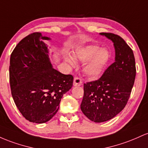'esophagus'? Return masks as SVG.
<instances>
[{
  "instance_id": "esophagus-1",
  "label": "esophagus",
  "mask_w": 148,
  "mask_h": 148,
  "mask_svg": "<svg viewBox=\"0 0 148 148\" xmlns=\"http://www.w3.org/2000/svg\"><path fill=\"white\" fill-rule=\"evenodd\" d=\"M82 80H81L80 78H79V77H75L74 78V80H73V85L74 86H80L82 85Z\"/></svg>"
}]
</instances>
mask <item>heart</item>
<instances>
[{"label": "heart", "instance_id": "obj_1", "mask_svg": "<svg viewBox=\"0 0 148 148\" xmlns=\"http://www.w3.org/2000/svg\"><path fill=\"white\" fill-rule=\"evenodd\" d=\"M75 58L82 62L84 73L92 79L99 77L104 72L109 62L111 54L106 48H101L98 45H89L78 49L75 53ZM64 59L71 66H75L76 61L70 54L64 55Z\"/></svg>", "mask_w": 148, "mask_h": 148}]
</instances>
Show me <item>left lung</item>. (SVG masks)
<instances>
[{
    "label": "left lung",
    "mask_w": 148,
    "mask_h": 148,
    "mask_svg": "<svg viewBox=\"0 0 148 148\" xmlns=\"http://www.w3.org/2000/svg\"><path fill=\"white\" fill-rule=\"evenodd\" d=\"M112 41L115 61L99 79L84 84L80 105L84 115L94 122L110 120L127 105L135 81L134 52L123 38L112 33H100Z\"/></svg>",
    "instance_id": "left-lung-1"
}]
</instances>
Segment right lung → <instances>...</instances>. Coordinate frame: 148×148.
I'll use <instances>...</instances> for the list:
<instances>
[{
	"label": "right lung",
	"instance_id": "add662e5",
	"mask_svg": "<svg viewBox=\"0 0 148 148\" xmlns=\"http://www.w3.org/2000/svg\"><path fill=\"white\" fill-rule=\"evenodd\" d=\"M41 33L29 34L16 45L10 56V84L16 107L29 122L50 120L59 108L64 94L73 86V77L53 69Z\"/></svg>",
	"mask_w": 148,
	"mask_h": 148
}]
</instances>
